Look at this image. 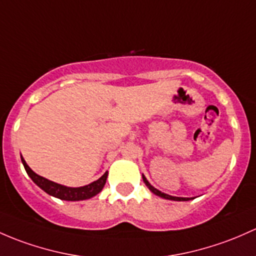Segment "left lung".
Wrapping results in <instances>:
<instances>
[{
  "mask_svg": "<svg viewBox=\"0 0 256 256\" xmlns=\"http://www.w3.org/2000/svg\"><path fill=\"white\" fill-rule=\"evenodd\" d=\"M142 179H144V184L147 185V188H148V189L153 194H154V195L160 196V198H166V200H173V201H189L190 200V198H176V196H170V195H168V194H164L162 192H160V190H158V189H156V188H153L152 185H150V182H148V180H147L146 178H144V176H142Z\"/></svg>",
  "mask_w": 256,
  "mask_h": 256,
  "instance_id": "1",
  "label": "left lung"
}]
</instances>
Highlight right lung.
Instances as JSON below:
<instances>
[{
	"mask_svg": "<svg viewBox=\"0 0 256 256\" xmlns=\"http://www.w3.org/2000/svg\"><path fill=\"white\" fill-rule=\"evenodd\" d=\"M22 163H23L26 172L28 173V176H30V179L40 188V189L44 190L45 192L49 194V195L54 196V198H58L60 200H66V201H80V200H87V198H93L96 194H99L103 190L104 185L106 182L108 178V172L103 174L98 180L90 182V184L84 185V186L80 188H68L64 186V185L58 184V182H51L49 179H45V178L38 176L36 173H34L30 168H29L28 164L26 163L23 157H20Z\"/></svg>",
	"mask_w": 256,
	"mask_h": 256,
	"instance_id": "1",
	"label": "right lung"
}]
</instances>
